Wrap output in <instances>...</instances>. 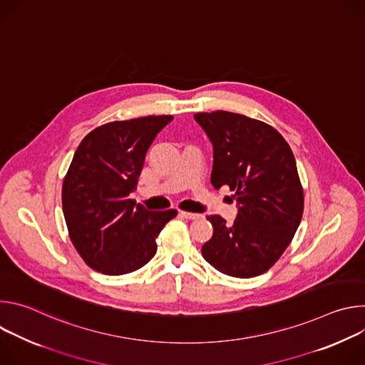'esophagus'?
<instances>
[{"instance_id":"obj_1","label":"esophagus","mask_w":365,"mask_h":365,"mask_svg":"<svg viewBox=\"0 0 365 365\" xmlns=\"http://www.w3.org/2000/svg\"><path fill=\"white\" fill-rule=\"evenodd\" d=\"M180 215H182L183 218H186V220H197V218H200V215H199V214H195V212H186V211H180Z\"/></svg>"}]
</instances>
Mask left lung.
I'll return each instance as SVG.
<instances>
[{"label":"left lung","instance_id":"8db88e82","mask_svg":"<svg viewBox=\"0 0 365 365\" xmlns=\"http://www.w3.org/2000/svg\"><path fill=\"white\" fill-rule=\"evenodd\" d=\"M193 118L214 145L211 183L234 190L232 225L220 215L202 255L218 272L254 277L267 272L289 247L303 214V189L290 145L272 125L228 111Z\"/></svg>","mask_w":365,"mask_h":365}]
</instances>
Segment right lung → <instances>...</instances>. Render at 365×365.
<instances>
[{"label":"right lung","instance_id":"add662e5","mask_svg":"<svg viewBox=\"0 0 365 365\" xmlns=\"http://www.w3.org/2000/svg\"><path fill=\"white\" fill-rule=\"evenodd\" d=\"M172 115L113 121L91 131L75 151L62 186L69 237L93 270L121 276L147 264L158 251L155 238L178 215L135 205L145 153Z\"/></svg>","mask_w":365,"mask_h":365}]
</instances>
